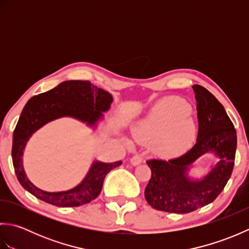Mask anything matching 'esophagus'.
<instances>
[{"label": "esophagus", "mask_w": 249, "mask_h": 249, "mask_svg": "<svg viewBox=\"0 0 249 249\" xmlns=\"http://www.w3.org/2000/svg\"><path fill=\"white\" fill-rule=\"evenodd\" d=\"M142 162V157L139 154H136L130 158V163L134 166H138Z\"/></svg>", "instance_id": "obj_1"}]
</instances>
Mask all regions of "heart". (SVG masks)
Returning a JSON list of instances; mask_svg holds the SVG:
<instances>
[{
	"instance_id": "heart-1",
	"label": "heart",
	"mask_w": 249,
	"mask_h": 249,
	"mask_svg": "<svg viewBox=\"0 0 249 249\" xmlns=\"http://www.w3.org/2000/svg\"><path fill=\"white\" fill-rule=\"evenodd\" d=\"M133 134L140 141L156 139V150L171 154L190 144L196 135V125L187 104L165 98L135 125Z\"/></svg>"
}]
</instances>
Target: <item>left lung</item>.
Wrapping results in <instances>:
<instances>
[{"label":"left lung","mask_w":249,"mask_h":249,"mask_svg":"<svg viewBox=\"0 0 249 249\" xmlns=\"http://www.w3.org/2000/svg\"><path fill=\"white\" fill-rule=\"evenodd\" d=\"M199 129L196 144L170 160H147L152 177L144 197L152 208L185 214L208 205L223 192L231 177L236 150V131L224 106L205 88L193 86ZM206 152L219 160L201 179L188 176L192 163Z\"/></svg>","instance_id":"8db88e82"}]
</instances>
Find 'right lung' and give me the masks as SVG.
<instances>
[{
  "instance_id": "add662e5",
  "label": "right lung",
  "mask_w": 249,
  "mask_h": 249,
  "mask_svg": "<svg viewBox=\"0 0 249 249\" xmlns=\"http://www.w3.org/2000/svg\"><path fill=\"white\" fill-rule=\"evenodd\" d=\"M113 102L111 94L89 81L71 80L46 93L32 97L20 114L13 135L12 157L16 176L22 187L37 199L62 208H71L91 202L102 192L106 176L122 161L103 162L94 160L87 176L77 186L64 192H45L36 187L26 177L23 168V152L34 133L50 122L61 118H72L96 128L104 120Z\"/></svg>"
}]
</instances>
